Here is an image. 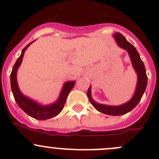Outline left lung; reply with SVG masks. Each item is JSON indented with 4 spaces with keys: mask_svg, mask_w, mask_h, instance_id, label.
<instances>
[{
    "mask_svg": "<svg viewBox=\"0 0 159 159\" xmlns=\"http://www.w3.org/2000/svg\"><path fill=\"white\" fill-rule=\"evenodd\" d=\"M114 37L118 45L128 51L131 62H132L133 67L138 74V83L135 93L129 102L120 106H109V105H100L94 102L91 97V86L88 90L87 94L91 105L98 111L109 115H122L131 111L139 103L146 89L148 78H147L145 65L142 59L140 58V55L135 48L129 42L121 33L116 32L114 34Z\"/></svg>",
    "mask_w": 159,
    "mask_h": 159,
    "instance_id": "8db88e82",
    "label": "left lung"
}]
</instances>
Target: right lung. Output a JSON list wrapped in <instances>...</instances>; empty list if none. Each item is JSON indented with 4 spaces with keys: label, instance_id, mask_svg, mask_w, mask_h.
<instances>
[{
    "label": "right lung",
    "instance_id": "1",
    "mask_svg": "<svg viewBox=\"0 0 159 159\" xmlns=\"http://www.w3.org/2000/svg\"><path fill=\"white\" fill-rule=\"evenodd\" d=\"M32 42H34V41H32ZM32 42L28 44L25 48L22 50L21 54H20V56L18 57V59H17V61L14 64V67H13L12 71L11 73V90H12L13 95H14L16 102L24 111L26 112L28 115L35 118V119L46 120L56 116L61 111L64 106H65V102H66L68 94H69L70 90L73 89V87L75 86V81H68V82L65 83L63 89L61 92L58 100L54 104L48 105V106H41V105H38L35 102H33L30 98L23 95L18 89V85H17V70L18 69V67L20 66V63H21L25 51H26L28 46Z\"/></svg>",
    "mask_w": 159,
    "mask_h": 159
}]
</instances>
